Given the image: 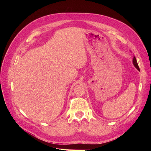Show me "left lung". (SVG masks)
<instances>
[{"label":"left lung","instance_id":"8db88e82","mask_svg":"<svg viewBox=\"0 0 151 151\" xmlns=\"http://www.w3.org/2000/svg\"><path fill=\"white\" fill-rule=\"evenodd\" d=\"M132 62H133V64L134 65V67L137 69L138 70H140V68L139 67V65H138V63H137V60H136V58L135 57H134L133 58V60H132Z\"/></svg>","mask_w":151,"mask_h":151}]
</instances>
